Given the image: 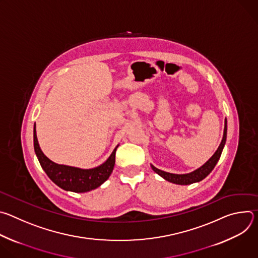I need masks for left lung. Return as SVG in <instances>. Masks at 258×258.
<instances>
[{"mask_svg": "<svg viewBox=\"0 0 258 258\" xmlns=\"http://www.w3.org/2000/svg\"><path fill=\"white\" fill-rule=\"evenodd\" d=\"M226 140H227V119L225 121V131H224V137H223L222 143H220L219 147L215 151V153L212 155V157L198 169H196L190 173H186V174H175V173H169V172L160 170L153 165H151V167L156 173H158L160 176H162L164 179H166L170 182L176 183V185H191V183H193V182L202 180L212 171V169L216 165L217 161L219 160L220 155H222L223 149H224L225 144H226Z\"/></svg>", "mask_w": 258, "mask_h": 258, "instance_id": "8db88e82", "label": "left lung"}]
</instances>
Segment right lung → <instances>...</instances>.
Listing matches in <instances>:
<instances>
[{
  "mask_svg": "<svg viewBox=\"0 0 258 258\" xmlns=\"http://www.w3.org/2000/svg\"><path fill=\"white\" fill-rule=\"evenodd\" d=\"M33 147L41 166L58 187L65 191L85 193L100 187L105 180L108 179L115 164V153L118 146L103 164L91 169L61 165L51 161L40 148L35 134V124L33 128Z\"/></svg>",
  "mask_w": 258,
  "mask_h": 258,
  "instance_id": "obj_1",
  "label": "right lung"
}]
</instances>
